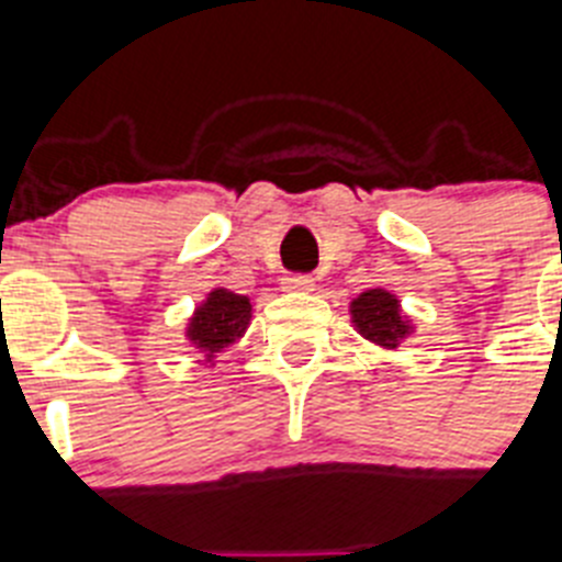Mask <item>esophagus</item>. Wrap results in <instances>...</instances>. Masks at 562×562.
Listing matches in <instances>:
<instances>
[{
  "instance_id": "34e87169",
  "label": "esophagus",
  "mask_w": 562,
  "mask_h": 562,
  "mask_svg": "<svg viewBox=\"0 0 562 562\" xmlns=\"http://www.w3.org/2000/svg\"><path fill=\"white\" fill-rule=\"evenodd\" d=\"M281 286L286 292H310L315 286V278L306 276V272H290V276L281 278Z\"/></svg>"
}]
</instances>
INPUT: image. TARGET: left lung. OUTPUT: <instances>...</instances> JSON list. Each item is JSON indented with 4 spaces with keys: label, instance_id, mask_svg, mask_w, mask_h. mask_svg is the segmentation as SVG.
<instances>
[{
    "label": "left lung",
    "instance_id": "obj_1",
    "mask_svg": "<svg viewBox=\"0 0 562 562\" xmlns=\"http://www.w3.org/2000/svg\"><path fill=\"white\" fill-rule=\"evenodd\" d=\"M351 317H355L357 329L362 337H369L376 346L396 349L400 337L408 331V324L402 321L396 297L385 290L362 292L351 304Z\"/></svg>",
    "mask_w": 562,
    "mask_h": 562
}]
</instances>
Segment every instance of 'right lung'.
Masks as SVG:
<instances>
[{
  "label": "right lung",
  "mask_w": 562,
  "mask_h": 562,
  "mask_svg": "<svg viewBox=\"0 0 562 562\" xmlns=\"http://www.w3.org/2000/svg\"><path fill=\"white\" fill-rule=\"evenodd\" d=\"M247 321H250V301L245 295H233L227 290L211 292L205 304L191 321V340L207 351V360L220 349L231 346L236 337H241Z\"/></svg>",
  "instance_id": "1"
}]
</instances>
